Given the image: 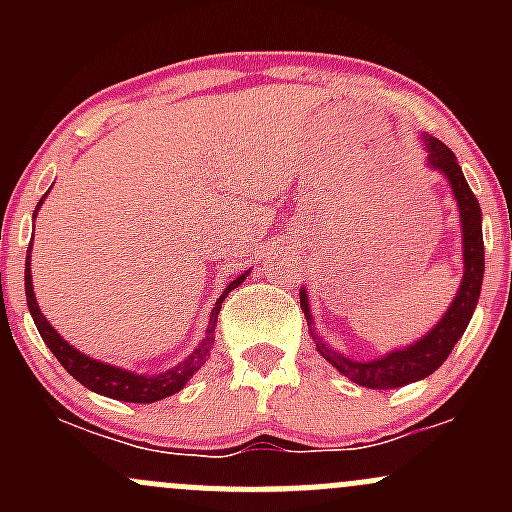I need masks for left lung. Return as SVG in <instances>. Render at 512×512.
<instances>
[{
	"mask_svg": "<svg viewBox=\"0 0 512 512\" xmlns=\"http://www.w3.org/2000/svg\"><path fill=\"white\" fill-rule=\"evenodd\" d=\"M426 146L428 165L446 175L448 183H451L453 188V195H456L458 200L466 272H463V282L456 299H453V304L448 307V312L443 314L438 327L431 329V332H428L421 342H416L414 347L399 349V352H391L381 356V359L361 364V361H352L347 359V356H339L337 352H332V349H327V344L314 334L319 354H322L329 364L337 366L344 376H349V379L356 381L359 386H366V389H396V386H406L411 384V381L426 379L428 374H433V371L448 359V354L456 347L458 339L463 337L480 297V282H483L485 267L483 230H480V205L476 195H473L471 185L466 183V175H463L461 165H458L456 153H453L446 143H441L438 138L431 136H426ZM299 304H302L307 322L312 324L304 289L299 292Z\"/></svg>",
	"mask_w": 512,
	"mask_h": 512,
	"instance_id": "8db88e82",
	"label": "left lung"
}]
</instances>
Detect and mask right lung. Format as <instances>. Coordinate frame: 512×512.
Returning a JSON list of instances; mask_svg holds the SVG:
<instances>
[{
	"mask_svg": "<svg viewBox=\"0 0 512 512\" xmlns=\"http://www.w3.org/2000/svg\"><path fill=\"white\" fill-rule=\"evenodd\" d=\"M41 200H39V205H41ZM39 205H36V210H39ZM36 210H34V215H36ZM29 250H32V242H29ZM29 272L32 270H29V257H27V270H24V292H27V304H29V312H32V317H34L36 329H39L41 339H44L46 347L51 349V354H54L56 359H59V364L64 366V369L69 371V374L74 376L79 384H84L86 389L96 391V394H101V396H108V399L131 401V404H153V401H160V399H165V396H170V394H175V391L183 389L185 381H188L190 376H193L195 371L205 364V359L210 356V349H213V344H215V322H218V312H220V307H223V299L227 297V292H230V289H235L242 280H245V275H242L227 285L225 294L218 299V304L213 307V314H210L208 337H205V342L200 344V347L195 349V352L190 354L183 364L175 366V369H170V371H165V374H158V376H138V374H131V371H123V369H116V366H108V364H101V361H96V359H89V356H84L81 352H76L74 347H69V344H66L64 339L54 332V327L46 322V317L39 312V307H36L32 275H29Z\"/></svg>",
	"mask_w": 512,
	"mask_h": 512,
	"instance_id": "1",
	"label": "right lung"
}]
</instances>
